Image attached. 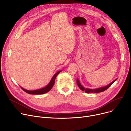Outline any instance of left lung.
<instances>
[{
    "instance_id": "8db88e82",
    "label": "left lung",
    "mask_w": 131,
    "mask_h": 131,
    "mask_svg": "<svg viewBox=\"0 0 131 131\" xmlns=\"http://www.w3.org/2000/svg\"><path fill=\"white\" fill-rule=\"evenodd\" d=\"M116 79V80H115L114 81H113L112 82H111V83L109 84L108 85L105 86H104V87H101V88H97V89H88V88H84L83 86H82L80 83V81L78 79H77V84L79 86V88L81 89V90L82 91H84L86 93H99V92H103L105 90H106L109 87L111 86V85L114 83V82L117 80Z\"/></svg>"
}]
</instances>
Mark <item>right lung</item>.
I'll use <instances>...</instances> for the list:
<instances>
[{
    "instance_id": "add662e5",
    "label": "right lung",
    "mask_w": 131,
    "mask_h": 131,
    "mask_svg": "<svg viewBox=\"0 0 131 131\" xmlns=\"http://www.w3.org/2000/svg\"><path fill=\"white\" fill-rule=\"evenodd\" d=\"M61 72V71H59L58 72H57L56 74H54L53 75V76L52 77V78H51L50 82L47 85H46L45 87L41 88L40 89H38V90H26V89L22 88L21 86H20V87L22 88V90L23 91H24L25 92L29 93V94H44L48 92H49L51 89H52V88L53 87L54 83V81H55V79H56L57 75L60 73Z\"/></svg>"
}]
</instances>
